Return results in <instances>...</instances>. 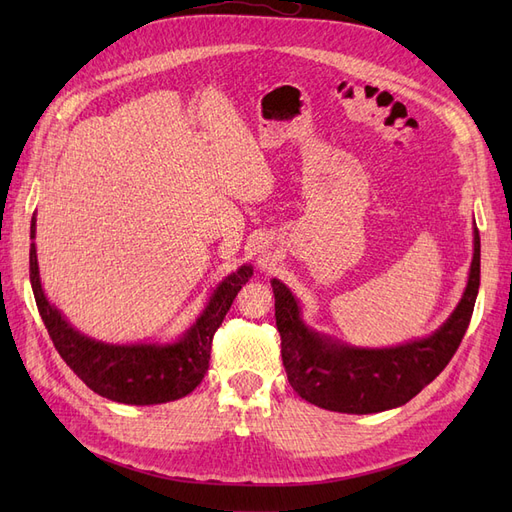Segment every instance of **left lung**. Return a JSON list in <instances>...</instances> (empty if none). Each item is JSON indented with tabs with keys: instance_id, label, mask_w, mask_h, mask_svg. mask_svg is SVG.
I'll list each match as a JSON object with an SVG mask.
<instances>
[{
	"instance_id": "8db88e82",
	"label": "left lung",
	"mask_w": 512,
	"mask_h": 512,
	"mask_svg": "<svg viewBox=\"0 0 512 512\" xmlns=\"http://www.w3.org/2000/svg\"><path fill=\"white\" fill-rule=\"evenodd\" d=\"M271 286L292 389L324 410L374 414L408 404L453 359L468 331L480 286V237L474 228L468 286L455 312L429 337L395 348H354L320 335L301 320L299 303L286 284L271 280Z\"/></svg>"
}]
</instances>
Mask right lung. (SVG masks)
Segmentation results:
<instances>
[{
    "instance_id": "1",
    "label": "right lung",
    "mask_w": 512,
    "mask_h": 512,
    "mask_svg": "<svg viewBox=\"0 0 512 512\" xmlns=\"http://www.w3.org/2000/svg\"><path fill=\"white\" fill-rule=\"evenodd\" d=\"M36 218L32 220V239ZM243 265L213 290L203 314L173 344H104L76 331L59 309L44 297L38 271L36 243L29 247V280L38 312L57 352L91 391L130 406H153L181 399L203 382L213 335L235 301L241 286L252 277Z\"/></svg>"
}]
</instances>
